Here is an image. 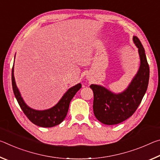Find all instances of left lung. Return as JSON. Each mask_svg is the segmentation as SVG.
<instances>
[{"label":"left lung","mask_w":160,"mask_h":160,"mask_svg":"<svg viewBox=\"0 0 160 160\" xmlns=\"http://www.w3.org/2000/svg\"><path fill=\"white\" fill-rule=\"evenodd\" d=\"M132 41L138 49L140 64L139 69L125 90L113 93L102 85L92 84L93 90V111L95 117L106 125L123 122L133 114L147 91L150 68L141 42L135 36Z\"/></svg>","instance_id":"left-lung-1"}]
</instances>
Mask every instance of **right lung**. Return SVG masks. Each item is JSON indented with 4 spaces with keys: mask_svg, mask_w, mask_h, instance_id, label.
Instances as JSON below:
<instances>
[{
    "mask_svg": "<svg viewBox=\"0 0 160 160\" xmlns=\"http://www.w3.org/2000/svg\"><path fill=\"white\" fill-rule=\"evenodd\" d=\"M15 62V61H14ZM12 85L13 92L22 110L30 121L35 125L44 128H51L60 124L64 120L69 109L70 102L82 87L80 83L69 88L55 106L46 110H36L29 107L24 101L16 85L14 76V65L12 69Z\"/></svg>",
    "mask_w": 160,
    "mask_h": 160,
    "instance_id": "1",
    "label": "right lung"
}]
</instances>
